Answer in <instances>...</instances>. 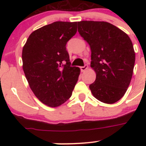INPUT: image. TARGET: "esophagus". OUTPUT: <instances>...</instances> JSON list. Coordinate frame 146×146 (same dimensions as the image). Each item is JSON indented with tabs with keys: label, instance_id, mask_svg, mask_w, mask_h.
<instances>
[{
	"label": "esophagus",
	"instance_id": "1",
	"mask_svg": "<svg viewBox=\"0 0 146 146\" xmlns=\"http://www.w3.org/2000/svg\"><path fill=\"white\" fill-rule=\"evenodd\" d=\"M88 65H85L84 66H81V67H80V70H81V72H84L85 70L88 69Z\"/></svg>",
	"mask_w": 146,
	"mask_h": 146
}]
</instances>
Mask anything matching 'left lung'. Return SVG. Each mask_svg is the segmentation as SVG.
<instances>
[{"instance_id":"obj_1","label":"left lung","mask_w":146,"mask_h":146,"mask_svg":"<svg viewBox=\"0 0 146 146\" xmlns=\"http://www.w3.org/2000/svg\"><path fill=\"white\" fill-rule=\"evenodd\" d=\"M78 26L90 46V66L96 73L95 81L90 85L92 94L102 102H117L126 93L133 75L135 52L131 40L107 22L80 21Z\"/></svg>"}]
</instances>
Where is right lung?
<instances>
[{
    "label": "right lung",
    "instance_id": "right-lung-1",
    "mask_svg": "<svg viewBox=\"0 0 146 146\" xmlns=\"http://www.w3.org/2000/svg\"><path fill=\"white\" fill-rule=\"evenodd\" d=\"M77 32V22H54L34 31L23 49V68L29 87L51 107L71 97L80 68L70 66L66 45Z\"/></svg>",
    "mask_w": 146,
    "mask_h": 146
}]
</instances>
